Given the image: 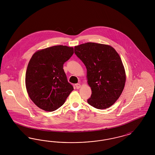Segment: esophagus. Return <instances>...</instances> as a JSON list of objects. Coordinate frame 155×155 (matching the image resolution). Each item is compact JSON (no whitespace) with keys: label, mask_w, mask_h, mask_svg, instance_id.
Segmentation results:
<instances>
[{"label":"esophagus","mask_w":155,"mask_h":155,"mask_svg":"<svg viewBox=\"0 0 155 155\" xmlns=\"http://www.w3.org/2000/svg\"><path fill=\"white\" fill-rule=\"evenodd\" d=\"M75 87H76L77 89H79L81 88V85L80 84H76L75 85Z\"/></svg>","instance_id":"esophagus-1"}]
</instances>
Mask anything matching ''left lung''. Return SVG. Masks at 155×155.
Listing matches in <instances>:
<instances>
[{"label": "left lung", "instance_id": "left-lung-1", "mask_svg": "<svg viewBox=\"0 0 155 155\" xmlns=\"http://www.w3.org/2000/svg\"><path fill=\"white\" fill-rule=\"evenodd\" d=\"M74 53L87 70L92 90L89 104L98 109L110 107L125 85V70L117 52L107 45L88 42L75 46Z\"/></svg>", "mask_w": 155, "mask_h": 155}]
</instances>
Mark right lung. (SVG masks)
<instances>
[{
    "label": "right lung",
    "mask_w": 155,
    "mask_h": 155,
    "mask_svg": "<svg viewBox=\"0 0 155 155\" xmlns=\"http://www.w3.org/2000/svg\"><path fill=\"white\" fill-rule=\"evenodd\" d=\"M73 53V48L57 45L35 52L32 56L25 85L31 99L40 109L57 110L73 91L63 70V64Z\"/></svg>",
    "instance_id": "add662e5"
}]
</instances>
